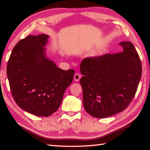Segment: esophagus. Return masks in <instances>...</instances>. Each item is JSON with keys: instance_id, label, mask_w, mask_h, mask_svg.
Wrapping results in <instances>:
<instances>
[{"instance_id": "1", "label": "esophagus", "mask_w": 150, "mask_h": 150, "mask_svg": "<svg viewBox=\"0 0 150 150\" xmlns=\"http://www.w3.org/2000/svg\"><path fill=\"white\" fill-rule=\"evenodd\" d=\"M81 78V76L80 74H79V73H75V75H74L75 81H77V82L79 81V80H80Z\"/></svg>"}]
</instances>
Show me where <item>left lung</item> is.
Wrapping results in <instances>:
<instances>
[{
  "instance_id": "8db88e82",
  "label": "left lung",
  "mask_w": 150,
  "mask_h": 150,
  "mask_svg": "<svg viewBox=\"0 0 150 150\" xmlns=\"http://www.w3.org/2000/svg\"><path fill=\"white\" fill-rule=\"evenodd\" d=\"M119 44L123 52L88 57L81 63L83 105L94 117H108L124 111L137 90L142 75L139 54L132 42Z\"/></svg>"
}]
</instances>
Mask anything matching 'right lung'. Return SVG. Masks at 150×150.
Masks as SVG:
<instances>
[{
    "mask_svg": "<svg viewBox=\"0 0 150 150\" xmlns=\"http://www.w3.org/2000/svg\"><path fill=\"white\" fill-rule=\"evenodd\" d=\"M49 36L28 35L17 42L9 57L7 75L18 106L36 116L48 117L59 109L75 71L63 70L46 57Z\"/></svg>",
    "mask_w": 150,
    "mask_h": 150,
    "instance_id": "right-lung-1",
    "label": "right lung"
}]
</instances>
